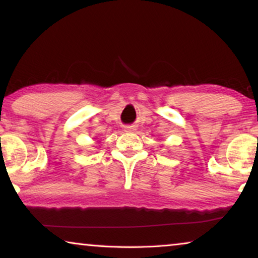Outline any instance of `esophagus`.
<instances>
[{
	"instance_id": "1",
	"label": "esophagus",
	"mask_w": 258,
	"mask_h": 258,
	"mask_svg": "<svg viewBox=\"0 0 258 258\" xmlns=\"http://www.w3.org/2000/svg\"><path fill=\"white\" fill-rule=\"evenodd\" d=\"M136 130L135 126H124V132L125 133H134Z\"/></svg>"
}]
</instances>
